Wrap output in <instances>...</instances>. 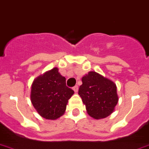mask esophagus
I'll list each match as a JSON object with an SVG mask.
<instances>
[{"mask_svg":"<svg viewBox=\"0 0 149 149\" xmlns=\"http://www.w3.org/2000/svg\"><path fill=\"white\" fill-rule=\"evenodd\" d=\"M72 89L74 90L75 93H77V92H78V89H79L78 86H75L73 87V88H72Z\"/></svg>","mask_w":149,"mask_h":149,"instance_id":"obj_1","label":"esophagus"}]
</instances>
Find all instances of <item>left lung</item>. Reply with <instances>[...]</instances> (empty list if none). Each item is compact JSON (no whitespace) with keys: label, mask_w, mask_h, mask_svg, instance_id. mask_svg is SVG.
Masks as SVG:
<instances>
[{"label":"left lung","mask_w":149,"mask_h":149,"mask_svg":"<svg viewBox=\"0 0 149 149\" xmlns=\"http://www.w3.org/2000/svg\"><path fill=\"white\" fill-rule=\"evenodd\" d=\"M82 82L78 93L86 105L87 113L95 119L112 113L118 101L116 84L93 71L84 76Z\"/></svg>","instance_id":"1"}]
</instances>
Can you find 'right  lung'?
Here are the masks:
<instances>
[{"mask_svg":"<svg viewBox=\"0 0 149 149\" xmlns=\"http://www.w3.org/2000/svg\"><path fill=\"white\" fill-rule=\"evenodd\" d=\"M74 91L66 86V78L57 68L37 77L31 86V100L33 106L41 116L56 119L65 112L68 100Z\"/></svg>","mask_w":149,"mask_h":149,"instance_id":"1","label":"right lung"}]
</instances>
